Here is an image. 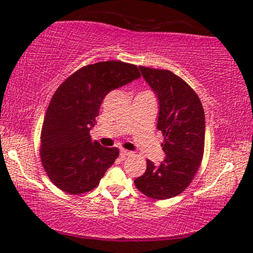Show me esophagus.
Masks as SVG:
<instances>
[{
  "label": "esophagus",
  "instance_id": "esophagus-1",
  "mask_svg": "<svg viewBox=\"0 0 253 253\" xmlns=\"http://www.w3.org/2000/svg\"><path fill=\"white\" fill-rule=\"evenodd\" d=\"M120 155H121V157H128V156H132L133 152H132V151L121 149L120 150Z\"/></svg>",
  "mask_w": 253,
  "mask_h": 253
}]
</instances>
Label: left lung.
Masks as SVG:
<instances>
[{
	"label": "left lung",
	"instance_id": "obj_1",
	"mask_svg": "<svg viewBox=\"0 0 253 253\" xmlns=\"http://www.w3.org/2000/svg\"><path fill=\"white\" fill-rule=\"evenodd\" d=\"M139 69L158 100L157 128L164 136L165 158L159 165L147 159L146 171L134 184L151 199H171L187 189L201 165L205 112L196 92L181 77L169 70Z\"/></svg>",
	"mask_w": 253,
	"mask_h": 253
}]
</instances>
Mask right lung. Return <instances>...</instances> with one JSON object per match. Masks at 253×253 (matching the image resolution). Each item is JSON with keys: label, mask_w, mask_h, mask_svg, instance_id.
I'll return each instance as SVG.
<instances>
[{"label": "right lung", "mask_w": 253, "mask_h": 253, "mask_svg": "<svg viewBox=\"0 0 253 253\" xmlns=\"http://www.w3.org/2000/svg\"><path fill=\"white\" fill-rule=\"evenodd\" d=\"M139 77L133 64L109 60L83 66L56 90L43 119L40 158L60 190L71 195L92 190L118 158V147L101 146L90 129L106 95Z\"/></svg>", "instance_id": "1"}]
</instances>
